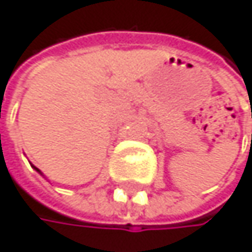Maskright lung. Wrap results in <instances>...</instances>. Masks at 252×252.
Here are the masks:
<instances>
[{
	"instance_id": "right-lung-1",
	"label": "right lung",
	"mask_w": 252,
	"mask_h": 252,
	"mask_svg": "<svg viewBox=\"0 0 252 252\" xmlns=\"http://www.w3.org/2000/svg\"><path fill=\"white\" fill-rule=\"evenodd\" d=\"M32 168H34V170H35L37 173H40V170H39V168H37V167H34V165H32ZM40 174H42V173H40Z\"/></svg>"
}]
</instances>
